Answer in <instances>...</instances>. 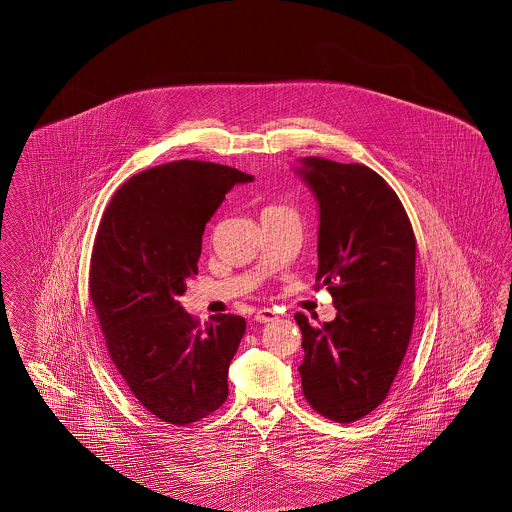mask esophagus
<instances>
[{"label":"esophagus","instance_id":"obj_1","mask_svg":"<svg viewBox=\"0 0 512 512\" xmlns=\"http://www.w3.org/2000/svg\"><path fill=\"white\" fill-rule=\"evenodd\" d=\"M278 318V313L276 311H272V309H261V311H257L255 313V320L257 322H261V324H265V322H274Z\"/></svg>","mask_w":512,"mask_h":512}]
</instances>
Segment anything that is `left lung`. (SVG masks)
Segmentation results:
<instances>
[{"mask_svg": "<svg viewBox=\"0 0 512 512\" xmlns=\"http://www.w3.org/2000/svg\"><path fill=\"white\" fill-rule=\"evenodd\" d=\"M299 174L317 195V288L338 315L320 326L297 313L303 395L341 424L388 397L414 324L416 240L403 203L366 165L305 157Z\"/></svg>", "mask_w": 512, "mask_h": 512, "instance_id": "left-lung-1", "label": "left lung"}]
</instances>
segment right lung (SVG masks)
Segmentation results:
<instances>
[{
	"label": "right lung",
	"mask_w": 512,
	"mask_h": 512,
	"mask_svg": "<svg viewBox=\"0 0 512 512\" xmlns=\"http://www.w3.org/2000/svg\"><path fill=\"white\" fill-rule=\"evenodd\" d=\"M209 161H172L134 174L107 205L90 263V297L109 357L159 420L186 426L228 397V366L245 318L201 326L178 297L197 274L201 236L224 195L251 182Z\"/></svg>",
	"instance_id": "obj_1"
}]
</instances>
